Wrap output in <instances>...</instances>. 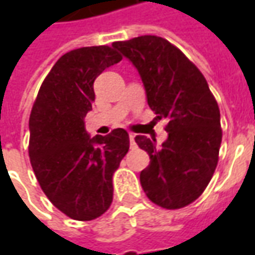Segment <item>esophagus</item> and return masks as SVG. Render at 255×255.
Listing matches in <instances>:
<instances>
[{
  "label": "esophagus",
  "mask_w": 255,
  "mask_h": 255,
  "mask_svg": "<svg viewBox=\"0 0 255 255\" xmlns=\"http://www.w3.org/2000/svg\"><path fill=\"white\" fill-rule=\"evenodd\" d=\"M129 142H131V146H135V135L133 133H129Z\"/></svg>",
  "instance_id": "esophagus-1"
}]
</instances>
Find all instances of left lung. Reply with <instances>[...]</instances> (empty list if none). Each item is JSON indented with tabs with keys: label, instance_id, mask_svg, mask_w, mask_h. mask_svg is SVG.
I'll return each mask as SVG.
<instances>
[{
	"label": "left lung",
	"instance_id": "1",
	"mask_svg": "<svg viewBox=\"0 0 255 255\" xmlns=\"http://www.w3.org/2000/svg\"><path fill=\"white\" fill-rule=\"evenodd\" d=\"M112 46L138 69L150 109L166 119L168 139L161 147L138 135L149 166L140 184L151 202L180 209L194 202L213 176L223 138L217 101L201 71L164 38L143 35Z\"/></svg>",
	"mask_w": 255,
	"mask_h": 255
}]
</instances>
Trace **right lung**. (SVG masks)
I'll return each instance as SVG.
<instances>
[{"instance_id":"right-lung-1","label":"right lung","mask_w":255,"mask_h":255,"mask_svg":"<svg viewBox=\"0 0 255 255\" xmlns=\"http://www.w3.org/2000/svg\"><path fill=\"white\" fill-rule=\"evenodd\" d=\"M122 58L109 46L65 53L47 73L31 111L34 173L50 202L73 220L90 221L109 209L112 177L129 149L123 128L90 138L84 127L95 100L94 80Z\"/></svg>"}]
</instances>
